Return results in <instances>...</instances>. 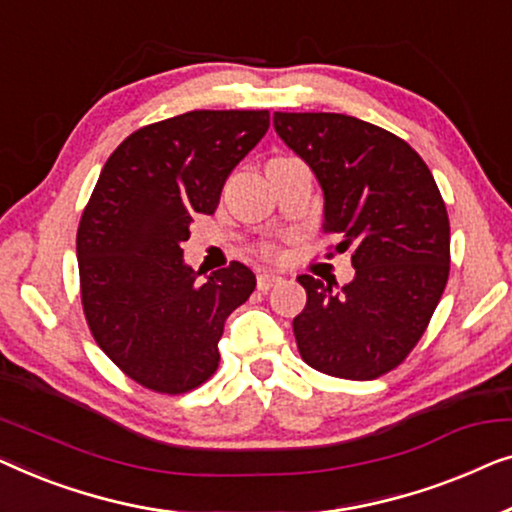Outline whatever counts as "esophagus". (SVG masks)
Segmentation results:
<instances>
[{"label":"esophagus","mask_w":512,"mask_h":512,"mask_svg":"<svg viewBox=\"0 0 512 512\" xmlns=\"http://www.w3.org/2000/svg\"><path fill=\"white\" fill-rule=\"evenodd\" d=\"M280 280H283V278H280L278 273L262 271V273H259V276H257V287H259V290H262V292H266V290H271L273 285H278Z\"/></svg>","instance_id":"34e87169"}]
</instances>
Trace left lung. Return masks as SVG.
<instances>
[{"instance_id": "obj_1", "label": "left lung", "mask_w": 512, "mask_h": 512, "mask_svg": "<svg viewBox=\"0 0 512 512\" xmlns=\"http://www.w3.org/2000/svg\"><path fill=\"white\" fill-rule=\"evenodd\" d=\"M273 127L318 178L325 232L352 248L336 290L301 273V359L327 376L373 380L399 366L434 315L450 273V222L434 176L406 141L343 113H273Z\"/></svg>"}]
</instances>
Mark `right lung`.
<instances>
[{
	"label": "right lung",
	"mask_w": 512,
	"mask_h": 512,
	"mask_svg": "<svg viewBox=\"0 0 512 512\" xmlns=\"http://www.w3.org/2000/svg\"><path fill=\"white\" fill-rule=\"evenodd\" d=\"M266 129L269 111H190L136 129L99 174L76 236L85 320L148 390L183 394L211 378L225 320L255 290L246 264L206 276L181 246Z\"/></svg>",
	"instance_id": "obj_1"
}]
</instances>
